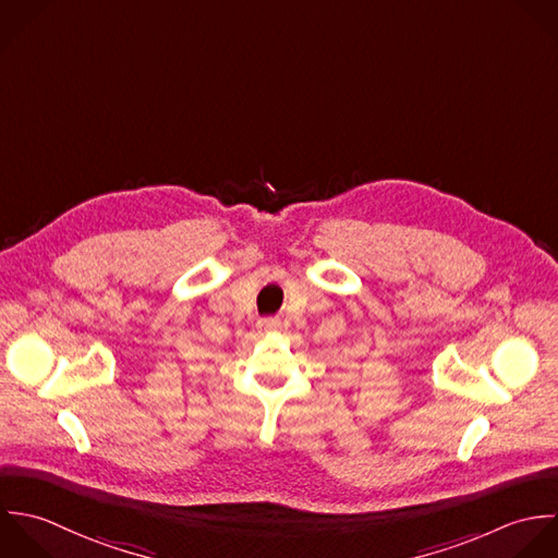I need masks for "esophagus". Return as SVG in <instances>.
<instances>
[{"label": "esophagus", "mask_w": 558, "mask_h": 558, "mask_svg": "<svg viewBox=\"0 0 558 558\" xmlns=\"http://www.w3.org/2000/svg\"><path fill=\"white\" fill-rule=\"evenodd\" d=\"M263 330H278L280 328V319L278 317H265V319H260V324H258Z\"/></svg>", "instance_id": "esophagus-1"}]
</instances>
